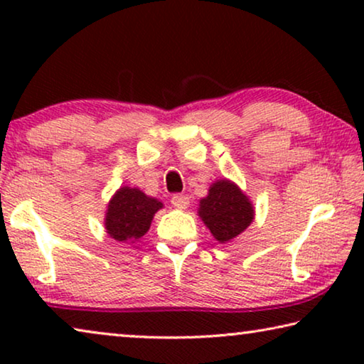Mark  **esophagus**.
<instances>
[{"label": "esophagus", "instance_id": "esophagus-1", "mask_svg": "<svg viewBox=\"0 0 364 364\" xmlns=\"http://www.w3.org/2000/svg\"><path fill=\"white\" fill-rule=\"evenodd\" d=\"M171 203L176 208H187L188 197L182 196V193H173V196L171 197Z\"/></svg>", "mask_w": 364, "mask_h": 364}]
</instances>
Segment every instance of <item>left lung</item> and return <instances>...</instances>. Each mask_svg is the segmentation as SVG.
Segmentation results:
<instances>
[{
	"instance_id": "left-lung-1",
	"label": "left lung",
	"mask_w": 364,
	"mask_h": 364,
	"mask_svg": "<svg viewBox=\"0 0 364 364\" xmlns=\"http://www.w3.org/2000/svg\"><path fill=\"white\" fill-rule=\"evenodd\" d=\"M198 215L220 243L245 230L253 220V207L247 196L230 181H218L200 200Z\"/></svg>"
}]
</instances>
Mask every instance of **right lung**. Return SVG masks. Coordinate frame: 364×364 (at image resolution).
I'll list each match as a JSON object with an SVG mask.
<instances>
[{
  "mask_svg": "<svg viewBox=\"0 0 364 364\" xmlns=\"http://www.w3.org/2000/svg\"><path fill=\"white\" fill-rule=\"evenodd\" d=\"M162 202L147 197L139 188L121 187L107 205L106 230L114 240L134 243L149 230Z\"/></svg>",
  "mask_w": 364,
  "mask_h": 364,
  "instance_id": "obj_1",
  "label": "right lung"
}]
</instances>
